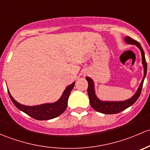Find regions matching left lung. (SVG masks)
I'll list each match as a JSON object with an SVG mask.
<instances>
[{
    "label": "left lung",
    "instance_id": "obj_1",
    "mask_svg": "<svg viewBox=\"0 0 150 150\" xmlns=\"http://www.w3.org/2000/svg\"><path fill=\"white\" fill-rule=\"evenodd\" d=\"M124 40L125 41H126V42L128 43V44L135 45L136 46H137V47L139 48L142 53V65L143 66H144V76H143L142 81L141 84H140L139 86L137 92L133 95L132 98L128 99V100H124V101H102V100H100V99L96 96V95H95V84H94L93 80L91 78H89V77L86 76V81H88L87 93L88 95H89V103H90V105L91 106H92V108L95 110L96 111H98V112H102V113H118V112H121V111L124 110L125 109L128 108L129 107L132 106V105L138 100L140 94H141L143 83H144V80L146 74V69H147L144 50H143L141 45H140L137 41L134 40L132 38H131L130 37H126V38H124Z\"/></svg>",
    "mask_w": 150,
    "mask_h": 150
}]
</instances>
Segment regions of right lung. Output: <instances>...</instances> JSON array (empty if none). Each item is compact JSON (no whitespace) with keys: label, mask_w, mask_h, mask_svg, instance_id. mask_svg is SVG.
I'll return each mask as SVG.
<instances>
[{"label":"right lung","mask_w":150,"mask_h":150,"mask_svg":"<svg viewBox=\"0 0 150 150\" xmlns=\"http://www.w3.org/2000/svg\"><path fill=\"white\" fill-rule=\"evenodd\" d=\"M74 84L75 81L68 86L64 90L63 95H61V98L55 103H45L35 106H27L20 104L13 98L8 90V92L11 101L18 110L23 111L35 119L39 121H46L59 116L66 110L68 105V99L74 86Z\"/></svg>","instance_id":"obj_1"}]
</instances>
